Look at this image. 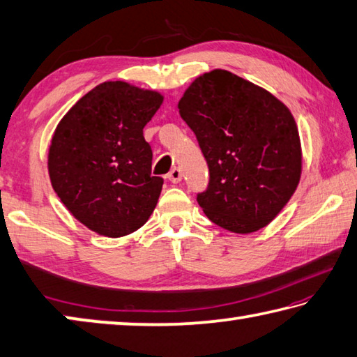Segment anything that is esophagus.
<instances>
[{"instance_id": "1", "label": "esophagus", "mask_w": 357, "mask_h": 357, "mask_svg": "<svg viewBox=\"0 0 357 357\" xmlns=\"http://www.w3.org/2000/svg\"><path fill=\"white\" fill-rule=\"evenodd\" d=\"M167 178L170 179L173 184H176V183H179L181 179H183V174H181V170H179V168H173V170L167 174Z\"/></svg>"}]
</instances>
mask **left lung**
<instances>
[{
	"mask_svg": "<svg viewBox=\"0 0 357 357\" xmlns=\"http://www.w3.org/2000/svg\"><path fill=\"white\" fill-rule=\"evenodd\" d=\"M209 168L197 202L215 225L253 233L280 213L299 184L301 140L291 112L266 89L215 69L178 104Z\"/></svg>",
	"mask_w": 357,
	"mask_h": 357,
	"instance_id": "8db88e82",
	"label": "left lung"
}]
</instances>
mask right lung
I'll use <instances>...</instances> for the list:
<instances>
[{"label": "right lung", "mask_w": 357, "mask_h": 357, "mask_svg": "<svg viewBox=\"0 0 357 357\" xmlns=\"http://www.w3.org/2000/svg\"><path fill=\"white\" fill-rule=\"evenodd\" d=\"M159 93L105 82L66 113L48 151V173L70 214L104 236L144 225L164 179L151 174L153 151L143 128L159 110Z\"/></svg>", "instance_id": "1"}]
</instances>
